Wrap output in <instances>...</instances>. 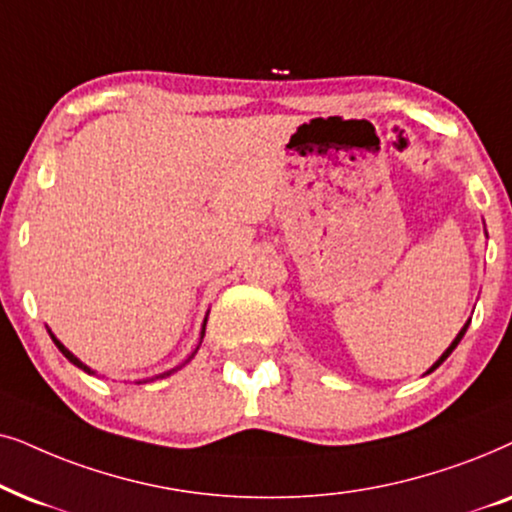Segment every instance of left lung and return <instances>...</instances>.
Here are the masks:
<instances>
[{
    "mask_svg": "<svg viewBox=\"0 0 512 512\" xmlns=\"http://www.w3.org/2000/svg\"><path fill=\"white\" fill-rule=\"evenodd\" d=\"M485 236H487V229H485ZM468 325H470V320H466V325H463V327H461V330H459V335H456V337H454V342L447 346V351H445V353H442V356H440L438 360H435V363H433L431 367H428V370H426V374H431L433 370H438V367H440L442 363H445V360L449 358V353H452V351L456 349V346H459V342H461V339H463V335H466Z\"/></svg>",
    "mask_w": 512,
    "mask_h": 512,
    "instance_id": "8db88e82",
    "label": "left lung"
}]
</instances>
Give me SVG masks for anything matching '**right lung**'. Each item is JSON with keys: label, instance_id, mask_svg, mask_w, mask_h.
Listing matches in <instances>:
<instances>
[{"label": "right lung", "instance_id": "1", "mask_svg": "<svg viewBox=\"0 0 512 512\" xmlns=\"http://www.w3.org/2000/svg\"><path fill=\"white\" fill-rule=\"evenodd\" d=\"M206 323H208V316H206V318H203L199 346H201V342H203V335H206ZM49 335H51V339H53V344H56V346H58V349H60V353H63V356H65L67 360H70V363H72V365H77V367H79V370H84V372H88V374H95V370H91V367H88V365H84V363H81V360H79L77 356H74V353H72L70 349H67V346H65L63 342H60V339H58L56 335H53V332H51V330H49ZM199 346H196V349L192 351V356H189V358L185 360V363H180V365H177V367H173V370H166V372H161V374H154V377H147V379H138V381H135V384H147V381H154V379H166V377H170V374H173V372H177V370H182V367H185V365L189 363V360H192V358L196 356V351H199Z\"/></svg>", "mask_w": 512, "mask_h": 512}]
</instances>
